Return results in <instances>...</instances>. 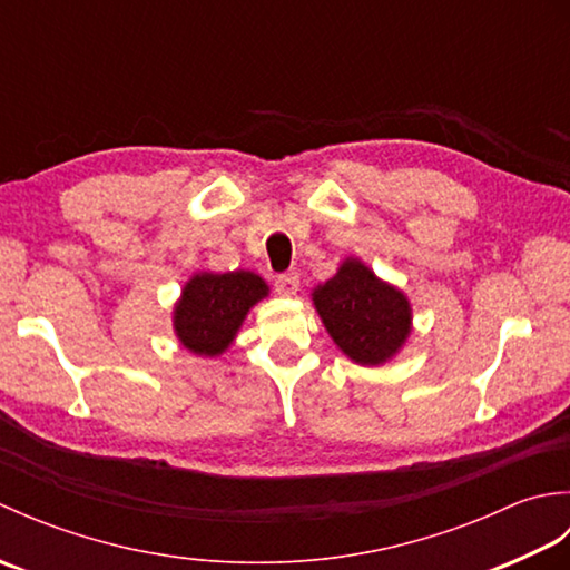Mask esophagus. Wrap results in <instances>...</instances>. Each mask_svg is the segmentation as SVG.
Returning <instances> with one entry per match:
<instances>
[{"label": "esophagus", "mask_w": 570, "mask_h": 570, "mask_svg": "<svg viewBox=\"0 0 570 570\" xmlns=\"http://www.w3.org/2000/svg\"><path fill=\"white\" fill-rule=\"evenodd\" d=\"M298 274L296 272H288V274H282V276H276V282H274V288L282 296H294L296 292H298Z\"/></svg>", "instance_id": "1"}]
</instances>
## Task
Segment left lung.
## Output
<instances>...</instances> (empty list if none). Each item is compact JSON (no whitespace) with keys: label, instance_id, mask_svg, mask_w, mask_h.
Wrapping results in <instances>:
<instances>
[{"label":"left lung","instance_id":"obj_1","mask_svg":"<svg viewBox=\"0 0 570 570\" xmlns=\"http://www.w3.org/2000/svg\"><path fill=\"white\" fill-rule=\"evenodd\" d=\"M313 306L333 343L362 367L384 365L411 333L409 298L353 257L313 292Z\"/></svg>","mask_w":570,"mask_h":570}]
</instances>
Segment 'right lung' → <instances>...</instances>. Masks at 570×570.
<instances>
[{
  "mask_svg": "<svg viewBox=\"0 0 570 570\" xmlns=\"http://www.w3.org/2000/svg\"><path fill=\"white\" fill-rule=\"evenodd\" d=\"M264 296H269V286L254 272L193 274L174 308V331L180 345L193 355H223L249 308Z\"/></svg>",
  "mask_w": 570,
  "mask_h": 570,
  "instance_id": "obj_1",
  "label": "right lung"
}]
</instances>
